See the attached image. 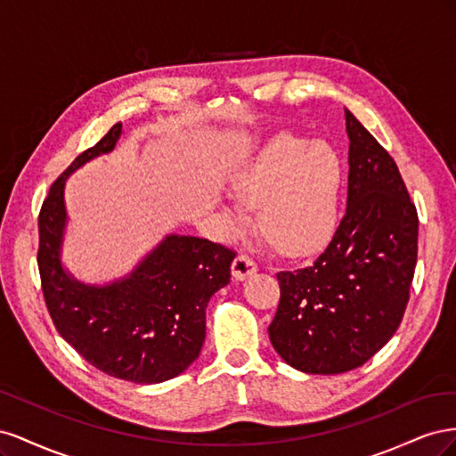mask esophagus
<instances>
[{
    "mask_svg": "<svg viewBox=\"0 0 456 456\" xmlns=\"http://www.w3.org/2000/svg\"><path fill=\"white\" fill-rule=\"evenodd\" d=\"M256 270H258L256 262H255L249 255H238L236 258H233V262H232V275H233V278H236L238 281L245 280L247 275L255 273Z\"/></svg>",
    "mask_w": 456,
    "mask_h": 456,
    "instance_id": "esophagus-1",
    "label": "esophagus"
}]
</instances>
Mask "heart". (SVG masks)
Returning a JSON list of instances; mask_svg holds the SVG:
<instances>
[{
    "label": "heart",
    "instance_id": "1",
    "mask_svg": "<svg viewBox=\"0 0 456 456\" xmlns=\"http://www.w3.org/2000/svg\"><path fill=\"white\" fill-rule=\"evenodd\" d=\"M344 165L335 148L297 136H275L230 178L238 207H223L226 238L256 209V224L285 256H308L333 240L340 220Z\"/></svg>",
    "mask_w": 456,
    "mask_h": 456
}]
</instances>
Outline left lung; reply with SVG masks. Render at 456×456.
Here are the masks:
<instances>
[{
    "label": "left lung",
    "mask_w": 456,
    "mask_h": 456,
    "mask_svg": "<svg viewBox=\"0 0 456 456\" xmlns=\"http://www.w3.org/2000/svg\"><path fill=\"white\" fill-rule=\"evenodd\" d=\"M346 116L348 207L314 265L280 272L268 327L285 363L338 375L369 362L403 320L419 253V215L392 156Z\"/></svg>",
    "instance_id": "obj_1"
}]
</instances>
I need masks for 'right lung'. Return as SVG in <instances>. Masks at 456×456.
<instances>
[{
    "instance_id": "add662e5",
    "label": "right lung",
    "mask_w": 456,
    "mask_h": 456,
    "mask_svg": "<svg viewBox=\"0 0 456 456\" xmlns=\"http://www.w3.org/2000/svg\"><path fill=\"white\" fill-rule=\"evenodd\" d=\"M119 134L121 123H116L70 163L44 200L37 220L41 291L61 337L93 367L136 384H158L196 362L205 340L207 302L230 283L236 253L209 240L167 236L126 280L96 287L64 272L66 178L112 151Z\"/></svg>"
}]
</instances>
